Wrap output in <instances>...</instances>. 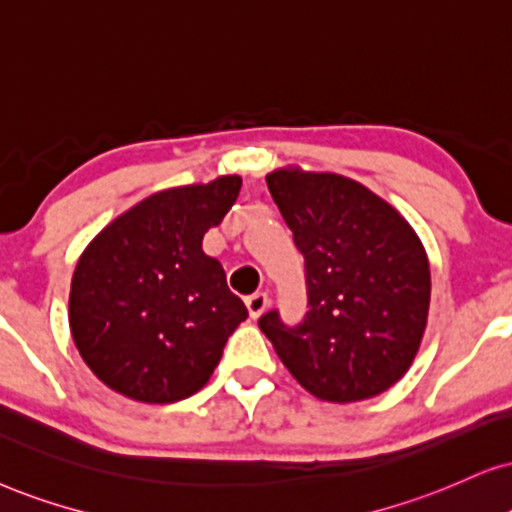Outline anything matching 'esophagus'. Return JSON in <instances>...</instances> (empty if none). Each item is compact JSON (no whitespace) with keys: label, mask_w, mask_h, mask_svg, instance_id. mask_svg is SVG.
<instances>
[{"label":"esophagus","mask_w":512,"mask_h":512,"mask_svg":"<svg viewBox=\"0 0 512 512\" xmlns=\"http://www.w3.org/2000/svg\"><path fill=\"white\" fill-rule=\"evenodd\" d=\"M245 304H248V312L252 319H257V316H262L269 309L271 297H269V293H255L245 300Z\"/></svg>","instance_id":"1"}]
</instances>
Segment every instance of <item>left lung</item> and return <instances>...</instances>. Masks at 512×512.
<instances>
[{
    "instance_id": "obj_1",
    "label": "left lung",
    "mask_w": 512,
    "mask_h": 512,
    "mask_svg": "<svg viewBox=\"0 0 512 512\" xmlns=\"http://www.w3.org/2000/svg\"><path fill=\"white\" fill-rule=\"evenodd\" d=\"M271 198L304 257L307 314L267 312L262 333L304 390L361 401L409 371L430 309V264L409 222L359 181L283 167Z\"/></svg>"
}]
</instances>
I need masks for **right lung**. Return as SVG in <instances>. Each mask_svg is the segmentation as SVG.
<instances>
[{
	"instance_id": "obj_1",
	"label": "right lung",
	"mask_w": 512,
	"mask_h": 512,
	"mask_svg": "<svg viewBox=\"0 0 512 512\" xmlns=\"http://www.w3.org/2000/svg\"><path fill=\"white\" fill-rule=\"evenodd\" d=\"M241 177L153 193L82 252L70 286V331L111 390L146 404L196 394L222 359L243 300L203 236L236 203Z\"/></svg>"
}]
</instances>
